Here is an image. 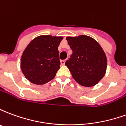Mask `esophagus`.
Returning a JSON list of instances; mask_svg holds the SVG:
<instances>
[{
  "label": "esophagus",
  "instance_id": "34e87169",
  "mask_svg": "<svg viewBox=\"0 0 126 126\" xmlns=\"http://www.w3.org/2000/svg\"><path fill=\"white\" fill-rule=\"evenodd\" d=\"M65 61L66 60L61 61V65H65Z\"/></svg>",
  "mask_w": 126,
  "mask_h": 126
}]
</instances>
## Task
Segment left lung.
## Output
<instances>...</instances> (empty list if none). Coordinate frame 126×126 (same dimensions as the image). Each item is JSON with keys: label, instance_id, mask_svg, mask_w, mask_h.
<instances>
[{"label": "left lung", "instance_id": "obj_1", "mask_svg": "<svg viewBox=\"0 0 126 126\" xmlns=\"http://www.w3.org/2000/svg\"><path fill=\"white\" fill-rule=\"evenodd\" d=\"M66 40L73 50L71 58L65 62L72 77L79 85L91 87L105 76L107 59L104 50L94 39L86 35Z\"/></svg>", "mask_w": 126, "mask_h": 126}]
</instances>
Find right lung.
Returning <instances> with one entry per match:
<instances>
[{
	"mask_svg": "<svg viewBox=\"0 0 126 126\" xmlns=\"http://www.w3.org/2000/svg\"><path fill=\"white\" fill-rule=\"evenodd\" d=\"M63 36L42 35L32 40L21 58V69L26 79L36 85L52 80L60 68L58 47Z\"/></svg>",
	"mask_w": 126,
	"mask_h": 126,
	"instance_id": "obj_1",
	"label": "right lung"
}]
</instances>
